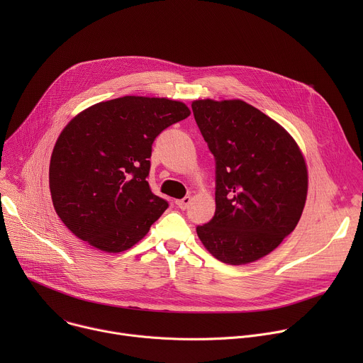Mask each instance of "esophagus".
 Listing matches in <instances>:
<instances>
[{"label":"esophagus","mask_w":363,"mask_h":363,"mask_svg":"<svg viewBox=\"0 0 363 363\" xmlns=\"http://www.w3.org/2000/svg\"><path fill=\"white\" fill-rule=\"evenodd\" d=\"M175 203L179 206L181 210H186L188 205L191 203V196H185V198H182V199H177Z\"/></svg>","instance_id":"34e87169"}]
</instances>
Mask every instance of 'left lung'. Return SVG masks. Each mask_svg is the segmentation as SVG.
I'll use <instances>...</instances> for the list:
<instances>
[{
  "label": "left lung",
  "instance_id": "8db88e82",
  "mask_svg": "<svg viewBox=\"0 0 363 363\" xmlns=\"http://www.w3.org/2000/svg\"><path fill=\"white\" fill-rule=\"evenodd\" d=\"M216 158V214L196 227L217 260L242 266L277 248L297 225L308 175L293 136L241 99L192 101Z\"/></svg>",
  "mask_w": 363,
  "mask_h": 363
}]
</instances>
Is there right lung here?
<instances>
[{
    "mask_svg": "<svg viewBox=\"0 0 363 363\" xmlns=\"http://www.w3.org/2000/svg\"><path fill=\"white\" fill-rule=\"evenodd\" d=\"M189 115L182 101L146 96L99 101L76 115L57 138L48 169L65 225L105 252L139 242L168 208L146 181L152 143Z\"/></svg>",
    "mask_w": 363,
    "mask_h": 363,
    "instance_id": "add662e5",
    "label": "right lung"
}]
</instances>
